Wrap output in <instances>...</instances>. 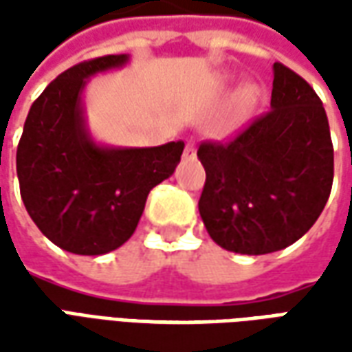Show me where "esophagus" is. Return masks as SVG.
<instances>
[{
    "label": "esophagus",
    "mask_w": 352,
    "mask_h": 352,
    "mask_svg": "<svg viewBox=\"0 0 352 352\" xmlns=\"http://www.w3.org/2000/svg\"><path fill=\"white\" fill-rule=\"evenodd\" d=\"M183 156L186 158V160H192V158H196V148H194V145H190V143H188V145L184 146Z\"/></svg>",
    "instance_id": "34e87169"
}]
</instances>
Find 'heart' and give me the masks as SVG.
<instances>
[{"label":"heart","instance_id":"b5f03b06","mask_svg":"<svg viewBox=\"0 0 352 352\" xmlns=\"http://www.w3.org/2000/svg\"><path fill=\"white\" fill-rule=\"evenodd\" d=\"M230 80H232L230 75H222L221 77L222 85H228ZM260 98H262V90H260L258 85L243 82L232 98V113H234V116L236 118H247L249 115H252L254 109L258 107Z\"/></svg>","mask_w":352,"mask_h":352}]
</instances>
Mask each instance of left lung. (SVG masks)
Here are the masks:
<instances>
[{
	"mask_svg": "<svg viewBox=\"0 0 352 352\" xmlns=\"http://www.w3.org/2000/svg\"><path fill=\"white\" fill-rule=\"evenodd\" d=\"M199 214L222 249L267 254L296 243L322 213L333 181L328 116L315 90L273 64L270 111L230 143H204Z\"/></svg>",
	"mask_w": 352,
	"mask_h": 352,
	"instance_id": "obj_1",
	"label": "left lung"
}]
</instances>
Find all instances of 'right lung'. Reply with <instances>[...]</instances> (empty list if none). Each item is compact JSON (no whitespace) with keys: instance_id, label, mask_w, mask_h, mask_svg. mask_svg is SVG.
Wrapping results in <instances>:
<instances>
[{"instance_id":"obj_1","label":"right lung","mask_w":352,"mask_h":352,"mask_svg":"<svg viewBox=\"0 0 352 352\" xmlns=\"http://www.w3.org/2000/svg\"><path fill=\"white\" fill-rule=\"evenodd\" d=\"M130 54L82 62L34 101L16 151L20 196L43 236L73 254L98 256L131 237L148 192L173 175L184 143L113 146L88 128L82 94L92 77L120 69Z\"/></svg>"}]
</instances>
